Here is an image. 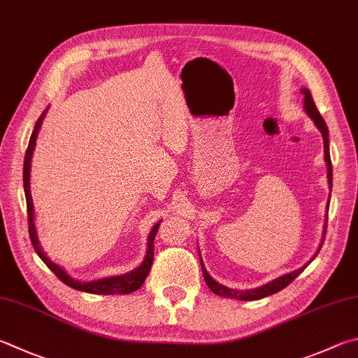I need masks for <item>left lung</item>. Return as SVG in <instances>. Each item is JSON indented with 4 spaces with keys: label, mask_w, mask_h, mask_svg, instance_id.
Listing matches in <instances>:
<instances>
[{
    "label": "left lung",
    "mask_w": 358,
    "mask_h": 358,
    "mask_svg": "<svg viewBox=\"0 0 358 358\" xmlns=\"http://www.w3.org/2000/svg\"><path fill=\"white\" fill-rule=\"evenodd\" d=\"M302 94L305 96L303 100V108L307 114L311 117V119L315 120V125L320 129L321 134H322V139H324V159H326V164H327V178H329V185L332 187V161H330V152H329V129L326 122L321 117L320 111H317V108L313 101V96H311L310 90L308 89H302ZM326 233H327V220H326V225H324V238H326ZM324 238H322V243H324ZM322 243L320 245V249H317L316 253H320ZM199 257H200V252H199ZM316 257V255H315ZM313 257V258H315ZM200 264H201V271H203V278L208 285V288H210L214 294L217 296H224V297H233V299H238V301H258V299H263L266 296H271V294H275V292L282 291L283 288H287L288 285L294 280V278L301 274V272L307 268V264L303 266V268L297 269L294 272H289V274H285L282 277L275 278V280H272L269 283L263 285V287L255 288V289H249V291H238V289H230L224 287V285L217 283L216 280H213L211 275L208 274L203 262H201V257H200Z\"/></svg>",
    "instance_id": "8db88e82"
}]
</instances>
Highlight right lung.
<instances>
[{
	"instance_id": "obj_1",
	"label": "right lung",
	"mask_w": 358,
	"mask_h": 358,
	"mask_svg": "<svg viewBox=\"0 0 358 358\" xmlns=\"http://www.w3.org/2000/svg\"><path fill=\"white\" fill-rule=\"evenodd\" d=\"M43 115H45V113L41 115V119L37 120L34 131H32V134H31L29 144H28V148H26V155H24V164H23V186H24V196H26V208H28V231H29L32 247H34L37 255L42 258V262L55 272V275L59 278L61 282L69 285V287L73 289L84 291V292H92V294H128V292L139 289L142 287V283L145 282L148 272H150V269H152L153 249H155L153 241H155V236H157V231H158L161 224L155 225L150 231V235H148V250H147L144 262H142L139 268H136L133 272H128V274L101 278V280H95V282L84 283V282L73 280L70 275H67L66 271L59 268L57 264H55L51 259H48L47 255L42 252L41 245H38V239H37L36 227H34V208H32V199L29 194V171H31L32 152H34L37 133H38V129H41V123L43 120Z\"/></svg>"
}]
</instances>
